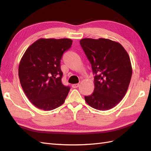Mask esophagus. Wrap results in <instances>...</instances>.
Here are the masks:
<instances>
[{
    "mask_svg": "<svg viewBox=\"0 0 151 151\" xmlns=\"http://www.w3.org/2000/svg\"><path fill=\"white\" fill-rule=\"evenodd\" d=\"M72 87L73 88H76L79 87V84H72Z\"/></svg>",
    "mask_w": 151,
    "mask_h": 151,
    "instance_id": "esophagus-1",
    "label": "esophagus"
}]
</instances>
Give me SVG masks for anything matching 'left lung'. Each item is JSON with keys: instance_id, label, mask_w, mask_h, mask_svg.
I'll return each instance as SVG.
<instances>
[{"instance_id": "obj_1", "label": "left lung", "mask_w": 151, "mask_h": 151, "mask_svg": "<svg viewBox=\"0 0 151 151\" xmlns=\"http://www.w3.org/2000/svg\"><path fill=\"white\" fill-rule=\"evenodd\" d=\"M80 43L95 75L94 91L85 101L96 110H110L129 88L132 74L129 54L119 43L108 39L84 38Z\"/></svg>"}]
</instances>
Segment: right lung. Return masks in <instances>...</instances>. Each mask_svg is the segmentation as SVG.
Instances as JSON below:
<instances>
[{"instance_id":"add662e5","label":"right lung","mask_w":151,"mask_h":151,"mask_svg":"<svg viewBox=\"0 0 151 151\" xmlns=\"http://www.w3.org/2000/svg\"><path fill=\"white\" fill-rule=\"evenodd\" d=\"M72 43L67 38H41L22 56L19 66V81L28 100L37 108L52 110L65 102L70 88L62 82L60 62Z\"/></svg>"}]
</instances>
